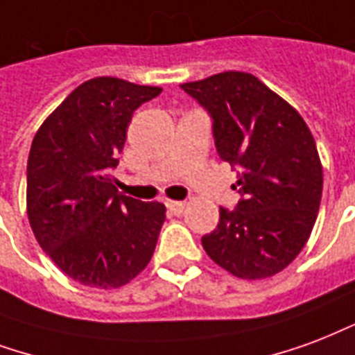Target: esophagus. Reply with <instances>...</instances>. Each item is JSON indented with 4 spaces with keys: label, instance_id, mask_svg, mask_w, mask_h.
<instances>
[{
    "label": "esophagus",
    "instance_id": "esophagus-1",
    "mask_svg": "<svg viewBox=\"0 0 355 355\" xmlns=\"http://www.w3.org/2000/svg\"><path fill=\"white\" fill-rule=\"evenodd\" d=\"M165 205H167V209H169V212H173V214H180L186 207L184 201H167Z\"/></svg>",
    "mask_w": 355,
    "mask_h": 355
}]
</instances>
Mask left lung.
I'll list each match as a JSON object with an SVG mask.
<instances>
[{
    "mask_svg": "<svg viewBox=\"0 0 355 355\" xmlns=\"http://www.w3.org/2000/svg\"><path fill=\"white\" fill-rule=\"evenodd\" d=\"M212 118L218 156L237 167V207L201 239L233 277L261 280L297 258L316 222L324 171L309 125L258 77L224 71L180 84Z\"/></svg>",
    "mask_w": 355,
    "mask_h": 355,
    "instance_id": "1",
    "label": "left lung"
}]
</instances>
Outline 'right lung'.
<instances>
[{"mask_svg": "<svg viewBox=\"0 0 355 355\" xmlns=\"http://www.w3.org/2000/svg\"><path fill=\"white\" fill-rule=\"evenodd\" d=\"M159 94L157 86L90 78L33 137L26 190L30 225L46 256L78 284L120 288L154 254L165 205L120 193L111 173L135 109Z\"/></svg>", "mask_w": 355, "mask_h": 355, "instance_id": "1", "label": "right lung"}]
</instances>
